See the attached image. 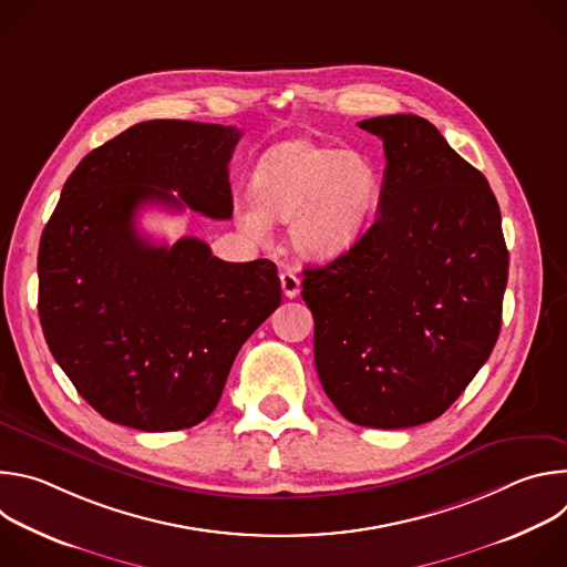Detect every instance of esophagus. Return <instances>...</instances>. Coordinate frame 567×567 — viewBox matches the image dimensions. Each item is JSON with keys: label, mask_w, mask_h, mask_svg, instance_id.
<instances>
[{"label": "esophagus", "mask_w": 567, "mask_h": 567, "mask_svg": "<svg viewBox=\"0 0 567 567\" xmlns=\"http://www.w3.org/2000/svg\"><path fill=\"white\" fill-rule=\"evenodd\" d=\"M280 287L287 298H296L300 291V278L293 271H285L280 274Z\"/></svg>", "instance_id": "1"}]
</instances>
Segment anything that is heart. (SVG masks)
<instances>
[{
	"instance_id": "1",
	"label": "heart",
	"mask_w": 567,
	"mask_h": 567,
	"mask_svg": "<svg viewBox=\"0 0 567 567\" xmlns=\"http://www.w3.org/2000/svg\"><path fill=\"white\" fill-rule=\"evenodd\" d=\"M379 175L359 152L287 141L271 147L254 173V197L235 206L239 228L254 239L271 221L291 224L289 245L307 260L346 254L365 230L379 202Z\"/></svg>"
}]
</instances>
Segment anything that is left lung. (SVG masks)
Masks as SVG:
<instances>
[{"label":"left lung","mask_w":567,"mask_h":567,"mask_svg":"<svg viewBox=\"0 0 567 567\" xmlns=\"http://www.w3.org/2000/svg\"><path fill=\"white\" fill-rule=\"evenodd\" d=\"M385 150L374 224L334 262L305 269L316 372L368 429L437 420L489 359L509 254L480 171L415 114L359 123Z\"/></svg>","instance_id":"1"}]
</instances>
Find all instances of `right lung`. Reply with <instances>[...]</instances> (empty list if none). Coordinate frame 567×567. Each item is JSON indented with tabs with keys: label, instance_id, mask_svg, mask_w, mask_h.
Here are the masks:
<instances>
[{
	"label": "right lung",
	"instance_id": "obj_1",
	"mask_svg": "<svg viewBox=\"0 0 567 567\" xmlns=\"http://www.w3.org/2000/svg\"><path fill=\"white\" fill-rule=\"evenodd\" d=\"M239 136L195 121L132 125L80 161L44 226L38 311L47 346L114 424L161 433L204 422L239 348L280 305L274 262H224L197 237L168 247L136 230L147 204L228 219Z\"/></svg>",
	"mask_w": 567,
	"mask_h": 567
}]
</instances>
